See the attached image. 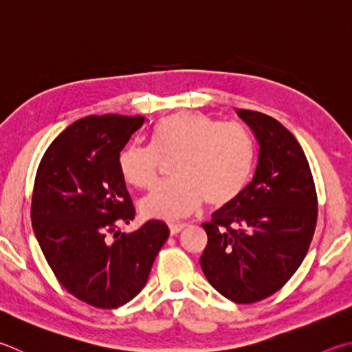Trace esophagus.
<instances>
[{
  "label": "esophagus",
  "mask_w": 352,
  "mask_h": 352,
  "mask_svg": "<svg viewBox=\"0 0 352 352\" xmlns=\"http://www.w3.org/2000/svg\"><path fill=\"white\" fill-rule=\"evenodd\" d=\"M186 226H188L186 223H170L169 231L172 235H177V234H180Z\"/></svg>",
  "instance_id": "1"
}]
</instances>
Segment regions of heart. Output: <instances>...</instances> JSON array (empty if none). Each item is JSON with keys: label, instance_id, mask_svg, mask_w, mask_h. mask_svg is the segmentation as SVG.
<instances>
[{"label": "heart", "instance_id": "obj_1", "mask_svg": "<svg viewBox=\"0 0 352 352\" xmlns=\"http://www.w3.org/2000/svg\"><path fill=\"white\" fill-rule=\"evenodd\" d=\"M152 146L131 143L118 168L137 189L158 182L163 162L175 160V180L160 184L142 201V212L162 220L183 219L201 206L221 208L237 200L254 166L252 140L240 127L223 126L204 113L180 112L160 120Z\"/></svg>", "mask_w": 352, "mask_h": 352}]
</instances>
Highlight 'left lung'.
Wrapping results in <instances>:
<instances>
[{
  "instance_id": "8db88e82",
  "label": "left lung",
  "mask_w": 352,
  "mask_h": 352,
  "mask_svg": "<svg viewBox=\"0 0 352 352\" xmlns=\"http://www.w3.org/2000/svg\"><path fill=\"white\" fill-rule=\"evenodd\" d=\"M258 143L257 168L237 200L203 223L200 258L208 282L235 303H255L287 283L308 254L317 192L296 137L261 112L237 109Z\"/></svg>"
}]
</instances>
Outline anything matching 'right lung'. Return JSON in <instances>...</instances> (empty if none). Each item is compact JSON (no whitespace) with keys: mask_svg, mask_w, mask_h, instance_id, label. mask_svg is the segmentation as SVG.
I'll return each instance as SVG.
<instances>
[{"mask_svg":"<svg viewBox=\"0 0 352 352\" xmlns=\"http://www.w3.org/2000/svg\"><path fill=\"white\" fill-rule=\"evenodd\" d=\"M146 118L91 115L56 137L36 169L30 219L47 265L66 291L95 308L112 309L137 296L169 229L135 219L118 158Z\"/></svg>","mask_w":352,"mask_h":352,"instance_id":"add662e5","label":"right lung"}]
</instances>
